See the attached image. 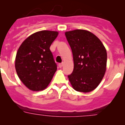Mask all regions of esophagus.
Returning a JSON list of instances; mask_svg holds the SVG:
<instances>
[{
	"instance_id": "esophagus-1",
	"label": "esophagus",
	"mask_w": 125,
	"mask_h": 125,
	"mask_svg": "<svg viewBox=\"0 0 125 125\" xmlns=\"http://www.w3.org/2000/svg\"><path fill=\"white\" fill-rule=\"evenodd\" d=\"M62 66H63V63H59V67L60 68H61L62 67Z\"/></svg>"
}]
</instances>
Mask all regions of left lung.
<instances>
[{
	"label": "left lung",
	"mask_w": 125,
	"mask_h": 125,
	"mask_svg": "<svg viewBox=\"0 0 125 125\" xmlns=\"http://www.w3.org/2000/svg\"><path fill=\"white\" fill-rule=\"evenodd\" d=\"M65 36L74 60V70L68 75L71 84L77 91H92L104 77L106 69V50L100 39L86 30L67 31Z\"/></svg>",
	"instance_id": "obj_1"
}]
</instances>
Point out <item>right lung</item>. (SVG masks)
I'll return each mask as SVG.
<instances>
[{"instance_id":"right-lung-1","label":"right lung","mask_w":125,"mask_h":125,"mask_svg":"<svg viewBox=\"0 0 125 125\" xmlns=\"http://www.w3.org/2000/svg\"><path fill=\"white\" fill-rule=\"evenodd\" d=\"M58 32L40 31L32 34L20 46L15 60L18 77L30 90L39 91L50 84L57 70L50 46Z\"/></svg>"}]
</instances>
